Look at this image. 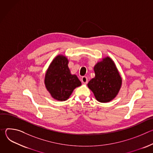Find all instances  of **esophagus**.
Masks as SVG:
<instances>
[{
  "label": "esophagus",
  "instance_id": "1",
  "mask_svg": "<svg viewBox=\"0 0 153 153\" xmlns=\"http://www.w3.org/2000/svg\"><path fill=\"white\" fill-rule=\"evenodd\" d=\"M82 82L83 83H87V82H88V78L86 76H83L82 77Z\"/></svg>",
  "mask_w": 153,
  "mask_h": 153
}]
</instances>
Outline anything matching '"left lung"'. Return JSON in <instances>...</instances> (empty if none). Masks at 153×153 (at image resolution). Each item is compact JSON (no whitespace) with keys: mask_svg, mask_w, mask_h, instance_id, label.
Masks as SVG:
<instances>
[{"mask_svg":"<svg viewBox=\"0 0 153 153\" xmlns=\"http://www.w3.org/2000/svg\"><path fill=\"white\" fill-rule=\"evenodd\" d=\"M95 77L88 83L97 101L106 103L118 94L122 85V78L111 58L106 57L94 68Z\"/></svg>","mask_w":153,"mask_h":153,"instance_id":"left-lung-1","label":"left lung"}]
</instances>
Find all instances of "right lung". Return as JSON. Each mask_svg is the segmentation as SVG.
<instances>
[{"label": "right lung", "instance_id": "obj_1", "mask_svg": "<svg viewBox=\"0 0 153 153\" xmlns=\"http://www.w3.org/2000/svg\"><path fill=\"white\" fill-rule=\"evenodd\" d=\"M68 63L66 57L59 55L53 60L45 74L47 90L54 99L60 101L67 100L73 90L82 84L76 75L71 74Z\"/></svg>", "mask_w": 153, "mask_h": 153}]
</instances>
